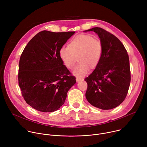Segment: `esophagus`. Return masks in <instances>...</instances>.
<instances>
[{"instance_id": "1", "label": "esophagus", "mask_w": 147, "mask_h": 147, "mask_svg": "<svg viewBox=\"0 0 147 147\" xmlns=\"http://www.w3.org/2000/svg\"><path fill=\"white\" fill-rule=\"evenodd\" d=\"M76 80H77V81L78 82V81H82V80H84V78H80V77H76Z\"/></svg>"}]
</instances>
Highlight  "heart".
I'll return each mask as SVG.
<instances>
[{
    "label": "heart",
    "mask_w": 147,
    "mask_h": 147,
    "mask_svg": "<svg viewBox=\"0 0 147 147\" xmlns=\"http://www.w3.org/2000/svg\"><path fill=\"white\" fill-rule=\"evenodd\" d=\"M103 53L102 42L89 35L74 37L70 40L69 47L62 46L59 51L60 59L68 69H73L78 59L79 63L73 73L80 77L86 76L91 69H94L99 65Z\"/></svg>",
    "instance_id": "obj_1"
}]
</instances>
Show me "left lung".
Segmentation results:
<instances>
[{"instance_id": "left-lung-1", "label": "left lung", "mask_w": 147, "mask_h": 147, "mask_svg": "<svg viewBox=\"0 0 147 147\" xmlns=\"http://www.w3.org/2000/svg\"><path fill=\"white\" fill-rule=\"evenodd\" d=\"M85 31L96 33L103 47L100 63L84 79L88 84L86 98L96 108L112 109L124 101L129 89L131 74L127 52L116 36L102 28Z\"/></svg>"}]
</instances>
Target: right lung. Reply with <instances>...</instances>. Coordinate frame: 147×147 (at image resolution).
I'll return each mask as SVG.
<instances>
[{
    "label": "right lung",
    "instance_id": "obj_1",
    "mask_svg": "<svg viewBox=\"0 0 147 147\" xmlns=\"http://www.w3.org/2000/svg\"><path fill=\"white\" fill-rule=\"evenodd\" d=\"M74 31L38 32L20 56L18 80L22 96L34 109L42 112L58 110L76 77L63 65L59 51Z\"/></svg>",
    "mask_w": 147,
    "mask_h": 147
}]
</instances>
